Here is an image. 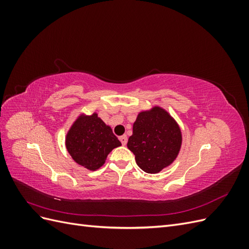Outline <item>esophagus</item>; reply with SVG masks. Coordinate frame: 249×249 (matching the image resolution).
I'll return each instance as SVG.
<instances>
[{
    "instance_id": "esophagus-1",
    "label": "esophagus",
    "mask_w": 249,
    "mask_h": 249,
    "mask_svg": "<svg viewBox=\"0 0 249 249\" xmlns=\"http://www.w3.org/2000/svg\"><path fill=\"white\" fill-rule=\"evenodd\" d=\"M119 140H120V142H122L123 145H125L126 142H127V137L125 136V135H123V136L119 137Z\"/></svg>"
}]
</instances>
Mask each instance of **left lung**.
I'll return each mask as SVG.
<instances>
[{
    "label": "left lung",
    "mask_w": 249,
    "mask_h": 249,
    "mask_svg": "<svg viewBox=\"0 0 249 249\" xmlns=\"http://www.w3.org/2000/svg\"><path fill=\"white\" fill-rule=\"evenodd\" d=\"M182 139L180 127L170 113L153 106L138 113L126 145L143 171L158 173L175 162Z\"/></svg>",
    "instance_id": "obj_1"
}]
</instances>
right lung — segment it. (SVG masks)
<instances>
[{
    "mask_svg": "<svg viewBox=\"0 0 249 249\" xmlns=\"http://www.w3.org/2000/svg\"><path fill=\"white\" fill-rule=\"evenodd\" d=\"M120 145L111 126L96 112L90 115L81 113L65 136V146L72 160L90 171L101 168L108 155Z\"/></svg>",
    "mask_w": 249,
    "mask_h": 249,
    "instance_id": "add662e5",
    "label": "right lung"
}]
</instances>
